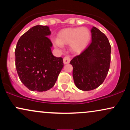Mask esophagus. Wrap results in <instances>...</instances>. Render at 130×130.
Masks as SVG:
<instances>
[{
	"label": "esophagus",
	"mask_w": 130,
	"mask_h": 130,
	"mask_svg": "<svg viewBox=\"0 0 130 130\" xmlns=\"http://www.w3.org/2000/svg\"><path fill=\"white\" fill-rule=\"evenodd\" d=\"M70 60H71V57L70 56H67L63 58V63L64 64L69 63Z\"/></svg>",
	"instance_id": "34e87169"
}]
</instances>
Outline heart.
<instances>
[{
  "mask_svg": "<svg viewBox=\"0 0 130 130\" xmlns=\"http://www.w3.org/2000/svg\"><path fill=\"white\" fill-rule=\"evenodd\" d=\"M90 32L86 27L68 28L61 30L58 34V40L54 41L57 47H61L62 44H71V49L75 52L83 51L90 40Z\"/></svg>",
  "mask_w": 130,
  "mask_h": 130,
  "instance_id": "b5f03b06",
  "label": "heart"
}]
</instances>
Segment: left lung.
<instances>
[{
	"mask_svg": "<svg viewBox=\"0 0 130 130\" xmlns=\"http://www.w3.org/2000/svg\"><path fill=\"white\" fill-rule=\"evenodd\" d=\"M91 33L90 44L70 61L74 84L84 91L93 90L103 84L111 63V47L107 37L95 27Z\"/></svg>",
	"mask_w": 130,
	"mask_h": 130,
	"instance_id": "obj_1",
	"label": "left lung"
}]
</instances>
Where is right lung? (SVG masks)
I'll list each match as a JSON object with an SVG mask.
<instances>
[{
  "mask_svg": "<svg viewBox=\"0 0 130 130\" xmlns=\"http://www.w3.org/2000/svg\"><path fill=\"white\" fill-rule=\"evenodd\" d=\"M47 26H35L20 37L15 65L21 81L29 90L45 92L54 86L63 67V59L54 56Z\"/></svg>",
  "mask_w": 130,
  "mask_h": 130,
  "instance_id": "obj_1",
  "label": "right lung"
}]
</instances>
